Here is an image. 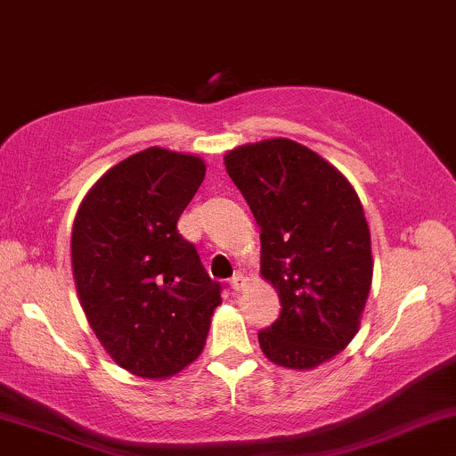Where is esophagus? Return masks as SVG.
Listing matches in <instances>:
<instances>
[{"mask_svg": "<svg viewBox=\"0 0 456 456\" xmlns=\"http://www.w3.org/2000/svg\"><path fill=\"white\" fill-rule=\"evenodd\" d=\"M247 281H248V279L244 277L242 273H236L232 279H229V285H232L233 292H240V289H242L244 285H247Z\"/></svg>", "mask_w": 456, "mask_h": 456, "instance_id": "34e87169", "label": "esophagus"}]
</instances>
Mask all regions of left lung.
I'll list each match as a JSON object with an SVG mask.
<instances>
[{"instance_id": "1", "label": "left lung", "mask_w": 456, "mask_h": 456, "mask_svg": "<svg viewBox=\"0 0 456 456\" xmlns=\"http://www.w3.org/2000/svg\"><path fill=\"white\" fill-rule=\"evenodd\" d=\"M224 167L257 220L262 274L281 298L259 346L279 366L316 368L346 348L368 301L362 201L338 168L288 138L233 149Z\"/></svg>"}]
</instances>
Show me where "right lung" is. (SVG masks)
<instances>
[{"mask_svg": "<svg viewBox=\"0 0 456 456\" xmlns=\"http://www.w3.org/2000/svg\"><path fill=\"white\" fill-rule=\"evenodd\" d=\"M203 177L197 155L144 149L110 168L75 216L84 314L110 357L138 377L167 379L192 363L220 305L223 288L177 232Z\"/></svg>", "mask_w": 456, "mask_h": 456, "instance_id": "right-lung-1", "label": "right lung"}]
</instances>
